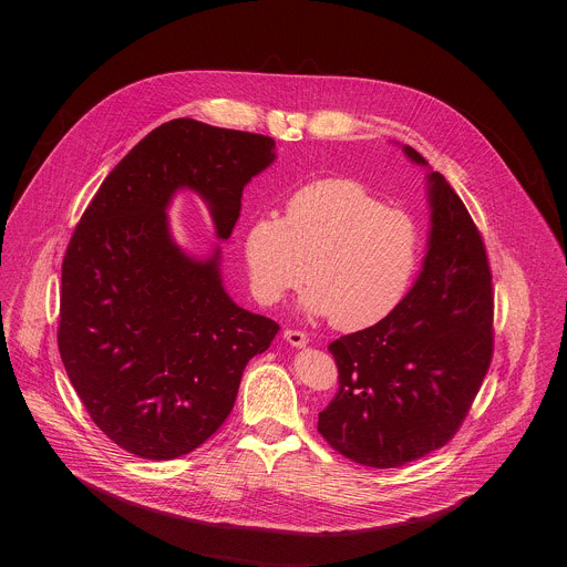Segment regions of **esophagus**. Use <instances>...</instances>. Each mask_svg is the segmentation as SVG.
<instances>
[{
    "instance_id": "1",
    "label": "esophagus",
    "mask_w": 567,
    "mask_h": 567,
    "mask_svg": "<svg viewBox=\"0 0 567 567\" xmlns=\"http://www.w3.org/2000/svg\"><path fill=\"white\" fill-rule=\"evenodd\" d=\"M285 341L293 348H305L307 346V334L300 332V330H285Z\"/></svg>"
}]
</instances>
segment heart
<instances>
[{"mask_svg":"<svg viewBox=\"0 0 567 567\" xmlns=\"http://www.w3.org/2000/svg\"><path fill=\"white\" fill-rule=\"evenodd\" d=\"M254 296L276 305L307 282L302 307L339 330H365L409 296L422 262L417 219L390 208L365 184L326 177L296 188L285 215L262 213L245 233Z\"/></svg>","mask_w":567,"mask_h":567,"instance_id":"heart-1","label":"heart"}]
</instances>
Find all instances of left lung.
I'll return each mask as SVG.
<instances>
[{
    "label": "left lung",
    "instance_id": "obj_1",
    "mask_svg": "<svg viewBox=\"0 0 567 567\" xmlns=\"http://www.w3.org/2000/svg\"><path fill=\"white\" fill-rule=\"evenodd\" d=\"M406 154L426 164L413 147ZM431 239L424 269L381 322L330 343L339 390L318 433L348 460L394 468L442 449L466 420L494 357V285L466 206L429 175Z\"/></svg>",
    "mask_w": 567,
    "mask_h": 567
}]
</instances>
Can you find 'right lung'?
I'll use <instances>...</instances> for the list:
<instances>
[{"label":"right lung","mask_w":567,"mask_h":567,"mask_svg":"<svg viewBox=\"0 0 567 567\" xmlns=\"http://www.w3.org/2000/svg\"><path fill=\"white\" fill-rule=\"evenodd\" d=\"M274 147L271 136L193 118L158 125L105 177L69 239L58 350L92 422L127 453L175 460L202 446L280 330L237 307L219 251L188 258L166 217L175 190L193 188L228 239L241 190Z\"/></svg>","instance_id":"obj_1"}]
</instances>
